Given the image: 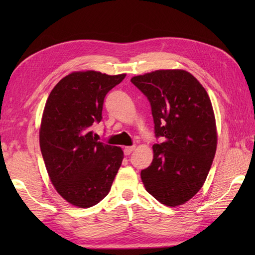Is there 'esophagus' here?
<instances>
[{
	"instance_id": "34e87169",
	"label": "esophagus",
	"mask_w": 255,
	"mask_h": 255,
	"mask_svg": "<svg viewBox=\"0 0 255 255\" xmlns=\"http://www.w3.org/2000/svg\"><path fill=\"white\" fill-rule=\"evenodd\" d=\"M133 150H134V145H131V147H125L124 153H125V155H129Z\"/></svg>"
}]
</instances>
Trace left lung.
I'll list each match as a JSON object with an SVG mask.
<instances>
[{
  "label": "left lung",
  "instance_id": "8db88e82",
  "mask_svg": "<svg viewBox=\"0 0 255 255\" xmlns=\"http://www.w3.org/2000/svg\"><path fill=\"white\" fill-rule=\"evenodd\" d=\"M130 81L149 100L155 137L163 139L153 144L142 183L161 204L175 207L196 195L213 164L217 148L213 105L185 70H156Z\"/></svg>",
  "mask_w": 255,
  "mask_h": 255
}]
</instances>
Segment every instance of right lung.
Segmentation results:
<instances>
[{"label":"right lung","mask_w":255,"mask_h":255,"mask_svg":"<svg viewBox=\"0 0 255 255\" xmlns=\"http://www.w3.org/2000/svg\"><path fill=\"white\" fill-rule=\"evenodd\" d=\"M125 77L72 72L48 96L39 130L41 154L56 191L77 207L100 203L122 165V148L97 141L91 126L102 121L106 94Z\"/></svg>","instance_id":"obj_1"}]
</instances>
